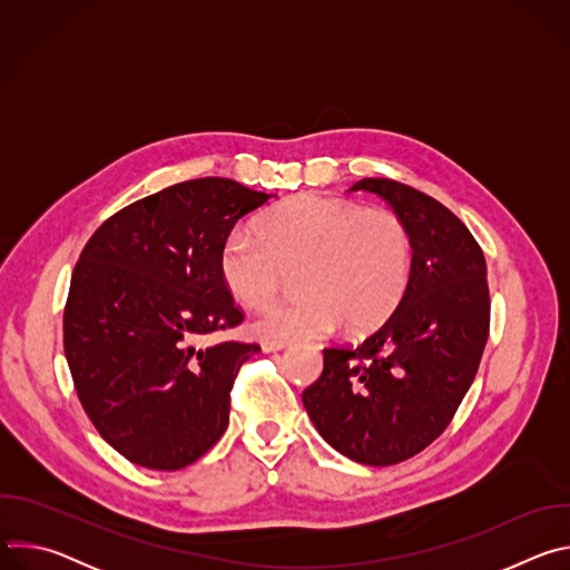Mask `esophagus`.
I'll list each match as a JSON object with an SVG mask.
<instances>
[{
    "instance_id": "1",
    "label": "esophagus",
    "mask_w": 570,
    "mask_h": 570,
    "mask_svg": "<svg viewBox=\"0 0 570 570\" xmlns=\"http://www.w3.org/2000/svg\"><path fill=\"white\" fill-rule=\"evenodd\" d=\"M288 347V343H273V341H264L262 343V350L264 352H282V350H286Z\"/></svg>"
}]
</instances>
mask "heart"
Masks as SVG:
<instances>
[{
  "instance_id": "heart-1",
  "label": "heart",
  "mask_w": 570,
  "mask_h": 570,
  "mask_svg": "<svg viewBox=\"0 0 570 570\" xmlns=\"http://www.w3.org/2000/svg\"><path fill=\"white\" fill-rule=\"evenodd\" d=\"M413 246L405 223L385 207L297 194L257 223V236L234 229L218 253L223 284L240 304H271L295 273L299 297L264 311L259 338L288 343L345 327L374 330L403 297Z\"/></svg>"
}]
</instances>
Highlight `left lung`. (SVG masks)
Instances as JSON below:
<instances>
[{"instance_id":"1","label":"left lung","mask_w":570,"mask_h":570,"mask_svg":"<svg viewBox=\"0 0 570 570\" xmlns=\"http://www.w3.org/2000/svg\"><path fill=\"white\" fill-rule=\"evenodd\" d=\"M350 191L376 194L409 227L411 277L370 338L324 350L302 403L338 453L387 466L440 438L475 379L490 336L487 264L466 225L435 198L387 178Z\"/></svg>"}]
</instances>
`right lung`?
Instances as JSON below:
<instances>
[{
	"label": "right lung",
	"mask_w": 570,
	"mask_h": 570,
	"mask_svg": "<svg viewBox=\"0 0 570 570\" xmlns=\"http://www.w3.org/2000/svg\"><path fill=\"white\" fill-rule=\"evenodd\" d=\"M268 198L227 178L187 180L110 216L80 253L65 358L83 411L126 460L176 471L225 433L234 379L259 345L198 343L243 320L218 253Z\"/></svg>",
	"instance_id": "add662e5"
}]
</instances>
